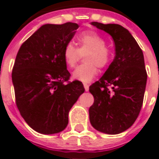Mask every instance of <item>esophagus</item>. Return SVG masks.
I'll list each match as a JSON object with an SVG mask.
<instances>
[{
    "label": "esophagus",
    "mask_w": 159,
    "mask_h": 159,
    "mask_svg": "<svg viewBox=\"0 0 159 159\" xmlns=\"http://www.w3.org/2000/svg\"><path fill=\"white\" fill-rule=\"evenodd\" d=\"M83 85H84V89H85V90H86V91H89V85H88V84H86V83H84Z\"/></svg>",
    "instance_id": "34e87169"
}]
</instances>
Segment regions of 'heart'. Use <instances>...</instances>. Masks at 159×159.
Instances as JSON below:
<instances>
[{"label":"heart","mask_w":159,"mask_h":159,"mask_svg":"<svg viewBox=\"0 0 159 159\" xmlns=\"http://www.w3.org/2000/svg\"><path fill=\"white\" fill-rule=\"evenodd\" d=\"M78 48L73 43L68 42L64 48V58L66 64L72 68L85 56V64L79 66L73 71L74 80L84 83L91 81L97 73V68H104L109 64L111 52L106 46V40L99 34L87 31L78 34Z\"/></svg>","instance_id":"b5f03b06"}]
</instances>
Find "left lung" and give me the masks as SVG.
Listing matches in <instances>:
<instances>
[{
	"mask_svg": "<svg viewBox=\"0 0 159 159\" xmlns=\"http://www.w3.org/2000/svg\"><path fill=\"white\" fill-rule=\"evenodd\" d=\"M92 25L112 37L116 55L101 79L89 87L94 96L89 119L96 130L117 134L134 123L143 106L147 82L143 53L123 26L98 22Z\"/></svg>",
	"mask_w": 159,
	"mask_h": 159,
	"instance_id": "left-lung-1",
	"label": "left lung"
}]
</instances>
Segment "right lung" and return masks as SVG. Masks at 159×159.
Here are the masks:
<instances>
[{
  "instance_id": "right-lung-1",
  "label": "right lung",
  "mask_w": 159,
  "mask_h": 159,
  "mask_svg": "<svg viewBox=\"0 0 159 159\" xmlns=\"http://www.w3.org/2000/svg\"><path fill=\"white\" fill-rule=\"evenodd\" d=\"M78 28L70 22L44 25L16 54L12 70L16 104L29 126L40 134L63 131L70 108L85 91L81 81H69L64 58V46Z\"/></svg>"
}]
</instances>
